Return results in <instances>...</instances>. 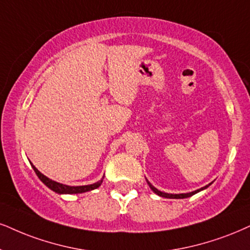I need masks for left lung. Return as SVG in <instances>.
<instances>
[{"mask_svg":"<svg viewBox=\"0 0 250 250\" xmlns=\"http://www.w3.org/2000/svg\"><path fill=\"white\" fill-rule=\"evenodd\" d=\"M146 181H147V180H146ZM147 183H148L149 188H150V189L153 190V192H154V193H156V195L160 196V197H165V198H172V199H182V198H188V197H191V196H193V195H195V193L199 192V191H202V190H205L206 188H208V187H210L211 184H212V183L208 184V186H205V187L200 188V189H198V190H195V191H192V192H187V193H167V192H163V191H160V190L156 189V188H155V187H153L152 184H150L148 181H147Z\"/></svg>","mask_w":250,"mask_h":250,"instance_id":"1","label":"left lung"}]
</instances>
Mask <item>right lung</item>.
Instances as JSON below:
<instances>
[{"label": "right lung", "mask_w": 250, "mask_h": 250, "mask_svg": "<svg viewBox=\"0 0 250 250\" xmlns=\"http://www.w3.org/2000/svg\"><path fill=\"white\" fill-rule=\"evenodd\" d=\"M31 166H32L33 170H35L37 176L39 177V180L42 181V183H44L45 186L48 188V189H51L52 191H54V192H57V193H60V195H72V193L87 192V191H91V190L97 189V188L101 187V184L103 183V178L104 177H102V180L96 182V183L88 184V186H79V187L66 186V184L59 183V182H55L53 180H51V178H48L47 176H45V175L42 174V172H40L38 169H37L35 166L32 165V163H31Z\"/></svg>", "instance_id": "obj_1"}]
</instances>
